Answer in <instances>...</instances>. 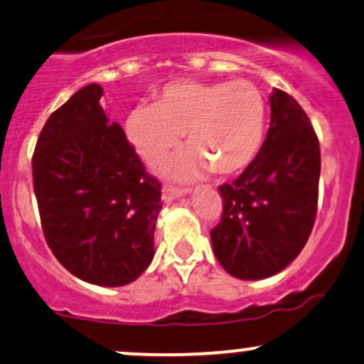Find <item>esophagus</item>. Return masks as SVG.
Masks as SVG:
<instances>
[{
	"instance_id": "1",
	"label": "esophagus",
	"mask_w": 364,
	"mask_h": 364,
	"mask_svg": "<svg viewBox=\"0 0 364 364\" xmlns=\"http://www.w3.org/2000/svg\"><path fill=\"white\" fill-rule=\"evenodd\" d=\"M188 193V190L185 188H176V186H171V185H164L162 186V198L164 202H173L176 198L183 197V195Z\"/></svg>"
}]
</instances>
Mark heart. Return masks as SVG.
Instances as JSON below:
<instances>
[{"label":"heart","instance_id":"1","mask_svg":"<svg viewBox=\"0 0 364 364\" xmlns=\"http://www.w3.org/2000/svg\"><path fill=\"white\" fill-rule=\"evenodd\" d=\"M264 127V98L245 79L171 82L155 105H138L126 119L131 145L149 162L178 146L186 133L190 149L155 166L173 179H193L209 169L240 173L257 157Z\"/></svg>","mask_w":364,"mask_h":364}]
</instances>
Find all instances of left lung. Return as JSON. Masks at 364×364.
Instances as JSON below:
<instances>
[{
    "instance_id": "obj_1",
    "label": "left lung",
    "mask_w": 364,
    "mask_h": 364,
    "mask_svg": "<svg viewBox=\"0 0 364 364\" xmlns=\"http://www.w3.org/2000/svg\"><path fill=\"white\" fill-rule=\"evenodd\" d=\"M271 122L257 157L219 186L223 215L210 231L218 261L240 279L285 269L304 249L318 205L319 143L302 107L274 87Z\"/></svg>"
}]
</instances>
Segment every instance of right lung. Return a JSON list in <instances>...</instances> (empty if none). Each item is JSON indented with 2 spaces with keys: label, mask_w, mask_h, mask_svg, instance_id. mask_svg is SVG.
Segmentation results:
<instances>
[{
  "label": "right lung",
  "mask_w": 364,
  "mask_h": 364,
  "mask_svg": "<svg viewBox=\"0 0 364 364\" xmlns=\"http://www.w3.org/2000/svg\"><path fill=\"white\" fill-rule=\"evenodd\" d=\"M102 95L87 85L50 115L34 150V193L60 264L82 282L122 287L154 259L162 191Z\"/></svg>",
  "instance_id": "1"
}]
</instances>
